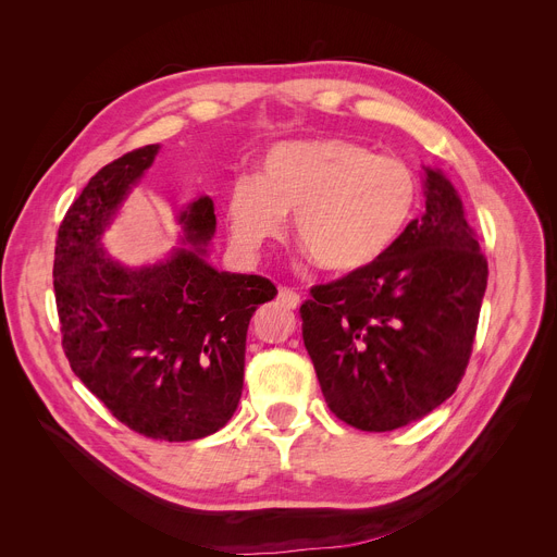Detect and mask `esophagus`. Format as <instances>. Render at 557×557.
<instances>
[{
    "mask_svg": "<svg viewBox=\"0 0 557 557\" xmlns=\"http://www.w3.org/2000/svg\"><path fill=\"white\" fill-rule=\"evenodd\" d=\"M280 300L288 307V309H296L300 305V294L296 288H288V286H280Z\"/></svg>",
    "mask_w": 557,
    "mask_h": 557,
    "instance_id": "esophagus-1",
    "label": "esophagus"
}]
</instances>
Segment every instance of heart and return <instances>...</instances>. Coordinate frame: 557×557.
Here are the masks:
<instances>
[{"label":"heart","mask_w":557,"mask_h":557,"mask_svg":"<svg viewBox=\"0 0 557 557\" xmlns=\"http://www.w3.org/2000/svg\"><path fill=\"white\" fill-rule=\"evenodd\" d=\"M420 208V181L399 158L347 139L284 141L257 175L225 194V223L239 250L277 239L294 212V237L320 269L349 275L382 259Z\"/></svg>","instance_id":"b5f03b06"}]
</instances>
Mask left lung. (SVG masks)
<instances>
[{"label":"left lung","mask_w":557,"mask_h":557,"mask_svg":"<svg viewBox=\"0 0 557 557\" xmlns=\"http://www.w3.org/2000/svg\"><path fill=\"white\" fill-rule=\"evenodd\" d=\"M426 210L372 267L311 288L302 338L330 411L393 431L454 395L470 363L487 261L462 200L424 166Z\"/></svg>","instance_id":"left-lung-1"}]
</instances>
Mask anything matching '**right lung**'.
<instances>
[{"mask_svg":"<svg viewBox=\"0 0 557 557\" xmlns=\"http://www.w3.org/2000/svg\"><path fill=\"white\" fill-rule=\"evenodd\" d=\"M158 151L160 144L131 151L85 185L58 230L53 290L81 382L128 429L185 443L216 433L237 411L250 318L277 288L208 261L210 196L181 210L183 246L166 259L131 269L108 255L103 232Z\"/></svg>","mask_w":557,"mask_h":557,"instance_id":"add662e5","label":"right lung"}]
</instances>
